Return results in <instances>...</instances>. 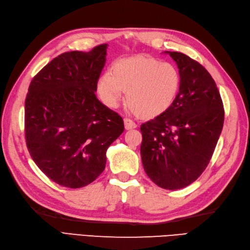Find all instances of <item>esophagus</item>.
<instances>
[{"label":"esophagus","mask_w":250,"mask_h":250,"mask_svg":"<svg viewBox=\"0 0 250 250\" xmlns=\"http://www.w3.org/2000/svg\"><path fill=\"white\" fill-rule=\"evenodd\" d=\"M124 121H125V128L126 130L135 129L136 126H137L135 122H134L133 120H132V119H130V118H125Z\"/></svg>","instance_id":"esophagus-1"}]
</instances>
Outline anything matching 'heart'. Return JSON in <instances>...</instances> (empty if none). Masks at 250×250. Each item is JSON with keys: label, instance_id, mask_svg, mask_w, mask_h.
<instances>
[{"label": "heart", "instance_id": "1", "mask_svg": "<svg viewBox=\"0 0 250 250\" xmlns=\"http://www.w3.org/2000/svg\"><path fill=\"white\" fill-rule=\"evenodd\" d=\"M180 86V76L172 63L150 57H132L116 62L100 76L97 90L105 105L117 107L126 92V102L137 115L155 118L171 107Z\"/></svg>", "mask_w": 250, "mask_h": 250}]
</instances>
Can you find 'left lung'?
Instances as JSON below:
<instances>
[{
	"label": "left lung",
	"instance_id": "8db88e82",
	"mask_svg": "<svg viewBox=\"0 0 250 250\" xmlns=\"http://www.w3.org/2000/svg\"><path fill=\"white\" fill-rule=\"evenodd\" d=\"M166 54L177 64L179 91L166 113L141 125V156L153 183L177 190L192 184L206 168L224 126L225 110L205 67L182 52Z\"/></svg>",
	"mask_w": 250,
	"mask_h": 250
}]
</instances>
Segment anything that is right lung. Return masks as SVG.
Here are the masks:
<instances>
[{"label":"right lung","mask_w":250,"mask_h":250,"mask_svg":"<svg viewBox=\"0 0 250 250\" xmlns=\"http://www.w3.org/2000/svg\"><path fill=\"white\" fill-rule=\"evenodd\" d=\"M107 44L55 58L32 79L24 104L26 146L52 182L82 188L104 171L106 151L125 130L95 95Z\"/></svg>","instance_id":"obj_1"}]
</instances>
